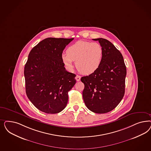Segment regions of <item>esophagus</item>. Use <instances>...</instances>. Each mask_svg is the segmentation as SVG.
<instances>
[{"mask_svg":"<svg viewBox=\"0 0 151 151\" xmlns=\"http://www.w3.org/2000/svg\"><path fill=\"white\" fill-rule=\"evenodd\" d=\"M81 77L80 76H78V75H77L76 77V81H78V82L81 80Z\"/></svg>","mask_w":151,"mask_h":151,"instance_id":"obj_1","label":"esophagus"}]
</instances>
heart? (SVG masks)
Returning <instances> with one entry per match:
<instances>
[{"mask_svg": "<svg viewBox=\"0 0 151 151\" xmlns=\"http://www.w3.org/2000/svg\"><path fill=\"white\" fill-rule=\"evenodd\" d=\"M103 58V49L101 44L83 40L69 46L67 53L62 55V61L68 70H73L74 61L78 71L84 74L96 72L101 65Z\"/></svg>", "mask_w": 151, "mask_h": 151, "instance_id": "heart-1", "label": "heart"}]
</instances>
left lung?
Listing matches in <instances>:
<instances>
[{
	"instance_id": "8db88e82",
	"label": "left lung",
	"mask_w": 151,
	"mask_h": 151,
	"mask_svg": "<svg viewBox=\"0 0 151 151\" xmlns=\"http://www.w3.org/2000/svg\"><path fill=\"white\" fill-rule=\"evenodd\" d=\"M98 41L103 49L101 66L94 73L82 77L83 98L88 108L96 113H106L117 107L125 92L126 67L122 54L107 39Z\"/></svg>"
}]
</instances>
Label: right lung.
Instances as JSON below:
<instances>
[{"instance_id":"1","label":"right lung","mask_w":151,"mask_h":151,"mask_svg":"<svg viewBox=\"0 0 151 151\" xmlns=\"http://www.w3.org/2000/svg\"><path fill=\"white\" fill-rule=\"evenodd\" d=\"M73 38H48L31 50L24 67L25 91L35 107L55 114L68 103V93L76 83L74 73L64 67L62 55Z\"/></svg>"}]
</instances>
